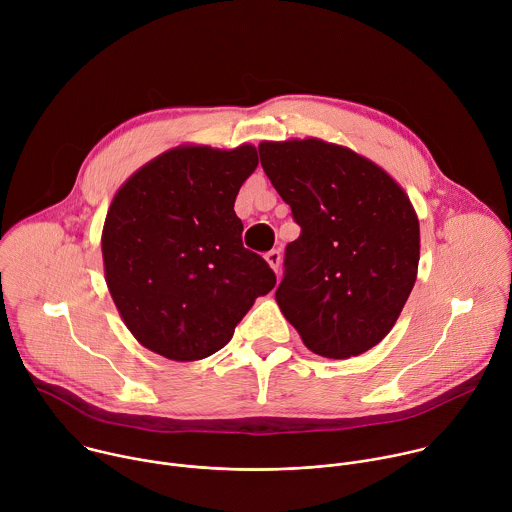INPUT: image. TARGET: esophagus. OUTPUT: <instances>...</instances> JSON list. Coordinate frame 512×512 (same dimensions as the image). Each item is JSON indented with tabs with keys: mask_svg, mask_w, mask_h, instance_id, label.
Returning a JSON list of instances; mask_svg holds the SVG:
<instances>
[{
	"mask_svg": "<svg viewBox=\"0 0 512 512\" xmlns=\"http://www.w3.org/2000/svg\"><path fill=\"white\" fill-rule=\"evenodd\" d=\"M265 259H267L269 267L277 273V271H279V265H281V253H279V249H271V251L265 255Z\"/></svg>",
	"mask_w": 512,
	"mask_h": 512,
	"instance_id": "obj_1",
	"label": "esophagus"
}]
</instances>
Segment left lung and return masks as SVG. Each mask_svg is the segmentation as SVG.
<instances>
[{"label": "left lung", "mask_w": 512, "mask_h": 512, "mask_svg": "<svg viewBox=\"0 0 512 512\" xmlns=\"http://www.w3.org/2000/svg\"><path fill=\"white\" fill-rule=\"evenodd\" d=\"M261 166L302 227L285 249L275 302L326 358L377 346L417 279L419 221L375 162L318 137L261 141Z\"/></svg>", "instance_id": "obj_1"}]
</instances>
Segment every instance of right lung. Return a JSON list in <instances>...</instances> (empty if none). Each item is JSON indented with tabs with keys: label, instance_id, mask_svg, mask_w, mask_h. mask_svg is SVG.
<instances>
[{
	"label": "right lung",
	"instance_id": "right-lung-1",
	"mask_svg": "<svg viewBox=\"0 0 512 512\" xmlns=\"http://www.w3.org/2000/svg\"><path fill=\"white\" fill-rule=\"evenodd\" d=\"M257 164L251 143L178 145L113 196L101 235L105 281L141 346L178 362L206 358L275 287L265 259L243 247L235 214Z\"/></svg>",
	"mask_w": 512,
	"mask_h": 512
}]
</instances>
